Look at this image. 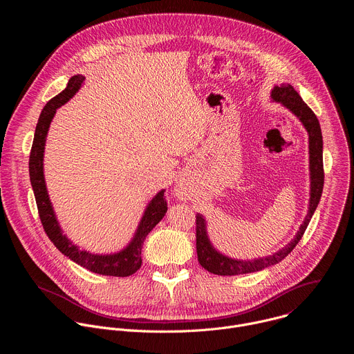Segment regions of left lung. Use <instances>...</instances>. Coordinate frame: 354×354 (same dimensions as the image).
Returning a JSON list of instances; mask_svg holds the SVG:
<instances>
[{
	"mask_svg": "<svg viewBox=\"0 0 354 354\" xmlns=\"http://www.w3.org/2000/svg\"><path fill=\"white\" fill-rule=\"evenodd\" d=\"M272 100L273 102L281 104L286 109H288L301 123L306 127L308 133V153H310V201H308V213L299 225L295 236L281 249L274 252L273 255L258 258L254 261H241L230 258L221 252H218L207 234V224L205 217L201 214H196V250L197 259L201 268L207 272L218 276H235L263 270L269 266H273L281 262L299 242L301 236L304 235L313 214L315 213L319 198L322 196L324 189V160H322V133L319 122L315 113L308 108V105L301 99L298 92L290 84L274 85L272 89Z\"/></svg>",
	"mask_w": 354,
	"mask_h": 354,
	"instance_id": "8db88e82",
	"label": "left lung"
}]
</instances>
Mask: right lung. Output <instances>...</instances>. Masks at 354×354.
Masks as SVG:
<instances>
[{
	"label": "right lung",
	"mask_w": 354,
	"mask_h": 354,
	"mask_svg": "<svg viewBox=\"0 0 354 354\" xmlns=\"http://www.w3.org/2000/svg\"><path fill=\"white\" fill-rule=\"evenodd\" d=\"M85 77L77 74L70 78L66 89L56 95L53 99H50L43 108L32 144V151L29 157V176L32 189L35 193L36 205L40 216L41 225L55 246L62 252L64 257L78 263L80 266L88 269L89 272L104 274V276H115V277H127L136 273L141 268V248L145 236L149 234L165 216L168 207L167 200L164 197V189L160 190L149 203L147 205L144 214L138 223V227L131 238V241L119 252L115 254H92L89 250L80 249L73 241L63 234V230L57 221L52 201H50L44 172H43V157H44V145L47 131L52 123L57 109L67 104L68 100L78 92L81 85L84 84Z\"/></svg>",
	"instance_id": "1"
}]
</instances>
